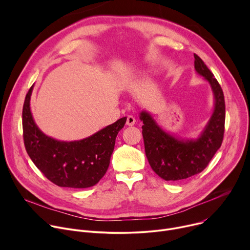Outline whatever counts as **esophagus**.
<instances>
[{
  "label": "esophagus",
  "mask_w": 250,
  "mask_h": 250,
  "mask_svg": "<svg viewBox=\"0 0 250 250\" xmlns=\"http://www.w3.org/2000/svg\"><path fill=\"white\" fill-rule=\"evenodd\" d=\"M134 124H135V118L132 116H128L126 119V125L129 126H132L134 125Z\"/></svg>",
  "instance_id": "esophagus-1"
}]
</instances>
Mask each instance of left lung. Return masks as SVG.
Segmentation results:
<instances>
[{"label": "left lung", "instance_id": "1", "mask_svg": "<svg viewBox=\"0 0 250 250\" xmlns=\"http://www.w3.org/2000/svg\"><path fill=\"white\" fill-rule=\"evenodd\" d=\"M195 69L207 80L215 97V110L197 139H179L164 131L146 111L140 113L146 154L152 170L166 181H180L201 173L221 147L226 104L224 92L213 74L197 55Z\"/></svg>", "mask_w": 250, "mask_h": 250}]
</instances>
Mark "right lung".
<instances>
[{"label": "right lung", "mask_w": 250, "mask_h": 250, "mask_svg": "<svg viewBox=\"0 0 250 250\" xmlns=\"http://www.w3.org/2000/svg\"><path fill=\"white\" fill-rule=\"evenodd\" d=\"M28 90L22 108L23 141L32 162L49 181L59 187L89 188L105 174L116 137L126 118L118 120L93 135L77 141H60L45 135L34 123Z\"/></svg>", "instance_id": "1"}]
</instances>
